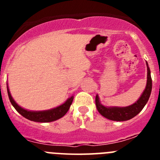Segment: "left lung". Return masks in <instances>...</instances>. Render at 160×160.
Returning a JSON list of instances; mask_svg holds the SVG:
<instances>
[{
	"label": "left lung",
	"instance_id": "left-lung-1",
	"mask_svg": "<svg viewBox=\"0 0 160 160\" xmlns=\"http://www.w3.org/2000/svg\"><path fill=\"white\" fill-rule=\"evenodd\" d=\"M148 66V80H147L146 88L142 92L140 98L135 102L134 104L126 107H104L100 103L99 98L96 95L95 98V104L97 107L98 111L102 115L103 117L108 118L113 121H127L131 118L136 116L138 113L142 110L145 105L149 99L152 89V80L151 77V71L148 67V64L146 62Z\"/></svg>",
	"mask_w": 160,
	"mask_h": 160
}]
</instances>
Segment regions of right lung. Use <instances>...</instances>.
<instances>
[{
    "instance_id": "1",
    "label": "right lung",
    "mask_w": 160,
    "mask_h": 160,
    "mask_svg": "<svg viewBox=\"0 0 160 160\" xmlns=\"http://www.w3.org/2000/svg\"><path fill=\"white\" fill-rule=\"evenodd\" d=\"M7 91H8V98L10 100V102L12 103V105L13 106L14 108L16 109V111L20 114H22V116L25 117V118H27L30 121L38 122H53V121L58 120L62 118V117H63L67 113V111H69L73 99V96H72L70 98H68L63 104L56 107V108L51 109V110L42 111H27V110L22 108V107H21L17 104L16 102L14 101L13 98L11 96L8 86H7Z\"/></svg>"
}]
</instances>
